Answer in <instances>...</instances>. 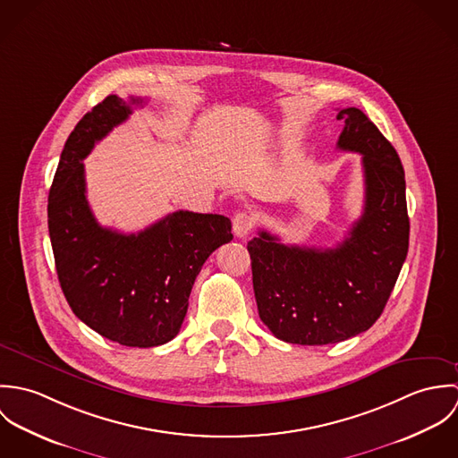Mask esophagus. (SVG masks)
<instances>
[{
    "mask_svg": "<svg viewBox=\"0 0 458 458\" xmlns=\"http://www.w3.org/2000/svg\"><path fill=\"white\" fill-rule=\"evenodd\" d=\"M252 227H254V218L249 213L242 211V213L234 215V218H233V231H234V234L238 238H245L252 231Z\"/></svg>",
    "mask_w": 458,
    "mask_h": 458,
    "instance_id": "obj_1",
    "label": "esophagus"
}]
</instances>
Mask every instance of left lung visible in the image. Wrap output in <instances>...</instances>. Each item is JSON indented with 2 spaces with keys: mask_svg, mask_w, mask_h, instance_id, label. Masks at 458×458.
<instances>
[{
  "mask_svg": "<svg viewBox=\"0 0 458 458\" xmlns=\"http://www.w3.org/2000/svg\"><path fill=\"white\" fill-rule=\"evenodd\" d=\"M336 148L361 155L365 206L335 249L284 245L267 231L249 242L259 318L289 344L356 336L383 314L409 249L405 174L392 142L356 107L340 109Z\"/></svg>",
  "mask_w": 458,
  "mask_h": 458,
  "instance_id": "left-lung-1",
  "label": "left lung"
}]
</instances>
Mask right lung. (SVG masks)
I'll use <instances>...</instances> for the list:
<instances>
[{"mask_svg": "<svg viewBox=\"0 0 458 458\" xmlns=\"http://www.w3.org/2000/svg\"><path fill=\"white\" fill-rule=\"evenodd\" d=\"M142 102L109 95L82 116L66 139L47 204L56 271L72 312L127 347H155L178 335L202 264L233 240L224 215L180 209L135 234L102 227L93 216L82 160Z\"/></svg>", "mask_w": 458, "mask_h": 458, "instance_id": "right-lung-1", "label": "right lung"}]
</instances>
